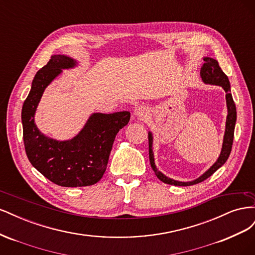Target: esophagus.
Wrapping results in <instances>:
<instances>
[{"mask_svg": "<svg viewBox=\"0 0 255 255\" xmlns=\"http://www.w3.org/2000/svg\"><path fill=\"white\" fill-rule=\"evenodd\" d=\"M148 110L145 109V106H138L135 109L134 111V117L137 118V119H140V120H143L146 118V116H148Z\"/></svg>", "mask_w": 255, "mask_h": 255, "instance_id": "1", "label": "esophagus"}]
</instances>
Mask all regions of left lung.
Here are the masks:
<instances>
[{"instance_id":"obj_1","label":"left lung","mask_w":255,"mask_h":255,"mask_svg":"<svg viewBox=\"0 0 255 255\" xmlns=\"http://www.w3.org/2000/svg\"><path fill=\"white\" fill-rule=\"evenodd\" d=\"M203 60L205 63L201 67V71H200V75H201L202 81L205 84L210 85H216V86H220L222 89L226 91V102H227V109H228V116H227V121H226V130H225V136H223V141H222V148L221 152L217 160L207 169V170L200 175L198 179L190 181V182H180L175 181L170 177L166 176L164 173L158 171L156 168L155 160H154V153H153V134L152 132H149V158H150V164L152 170L154 173L156 174L158 179L169 185H174V186H190V185H195L200 182H203L206 180L207 177H210L216 170L226 163L227 159L230 156L231 149H232L233 139H234V129H235V123H236V106L233 101L232 94H231V86H230V81L228 76L221 70L219 67L218 61L211 58V57H204Z\"/></svg>"}]
</instances>
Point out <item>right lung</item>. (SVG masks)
<instances>
[{
	"mask_svg": "<svg viewBox=\"0 0 255 255\" xmlns=\"http://www.w3.org/2000/svg\"><path fill=\"white\" fill-rule=\"evenodd\" d=\"M79 65L67 55H53L35 75L23 103V141L30 164L54 184L64 187L90 186L102 179L115 137L126 127L129 112L94 113L71 139L57 140L42 134L35 125V114L43 92L63 72Z\"/></svg>",
	"mask_w": 255,
	"mask_h": 255,
	"instance_id": "add662e5",
	"label": "right lung"
}]
</instances>
